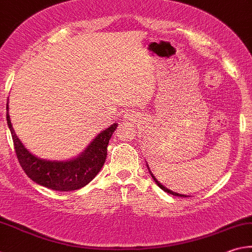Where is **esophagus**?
Here are the masks:
<instances>
[{"label": "esophagus", "instance_id": "obj_1", "mask_svg": "<svg viewBox=\"0 0 252 252\" xmlns=\"http://www.w3.org/2000/svg\"><path fill=\"white\" fill-rule=\"evenodd\" d=\"M125 118H126V120H128V121H132V115H131V113H128V114H126V115H125Z\"/></svg>", "mask_w": 252, "mask_h": 252}]
</instances>
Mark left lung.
Returning a JSON list of instances; mask_svg holds the SVG:
<instances>
[{
	"instance_id": "left-lung-1",
	"label": "left lung",
	"mask_w": 252,
	"mask_h": 252,
	"mask_svg": "<svg viewBox=\"0 0 252 252\" xmlns=\"http://www.w3.org/2000/svg\"><path fill=\"white\" fill-rule=\"evenodd\" d=\"M147 167H148V165H147ZM149 169V168H148ZM149 172H150V170H149ZM150 174H151V177H153V179L155 180V182L157 183V184H158V187L161 189H163V191L164 192H167V193H169V194H172V195H174V196H181V197H187V195H184V194H179V193H175V192H172V191H171V189H168L167 188H164L163 187V185L162 184H161L160 182H158V181H157V179L154 177V175H153V173H151L150 172Z\"/></svg>"
}]
</instances>
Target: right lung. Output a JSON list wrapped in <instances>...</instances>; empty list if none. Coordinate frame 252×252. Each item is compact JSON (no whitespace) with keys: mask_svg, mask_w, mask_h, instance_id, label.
Instances as JSON below:
<instances>
[{"mask_svg":"<svg viewBox=\"0 0 252 252\" xmlns=\"http://www.w3.org/2000/svg\"><path fill=\"white\" fill-rule=\"evenodd\" d=\"M7 108L6 104V111ZM6 121L18 162L27 177L42 187L63 192L81 189L96 177L105 162L108 141L117 127V124H113L103 130L78 158L69 161H49L32 156L23 146L13 129L8 112Z\"/></svg>","mask_w":252,"mask_h":252,"instance_id":"obj_1","label":"right lung"}]
</instances>
